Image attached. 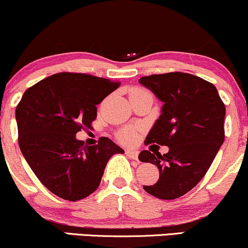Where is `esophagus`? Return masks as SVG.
<instances>
[{
	"instance_id": "34e87169",
	"label": "esophagus",
	"mask_w": 248,
	"mask_h": 248,
	"mask_svg": "<svg viewBox=\"0 0 248 248\" xmlns=\"http://www.w3.org/2000/svg\"><path fill=\"white\" fill-rule=\"evenodd\" d=\"M126 155L128 156V157L133 158V160H138L139 152H138V150H135V149H127L126 150Z\"/></svg>"
}]
</instances>
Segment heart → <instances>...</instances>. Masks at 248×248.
<instances>
[{
    "instance_id": "obj_1",
    "label": "heart",
    "mask_w": 248,
    "mask_h": 248,
    "mask_svg": "<svg viewBox=\"0 0 248 248\" xmlns=\"http://www.w3.org/2000/svg\"><path fill=\"white\" fill-rule=\"evenodd\" d=\"M132 93H138V94H149L147 91L142 90V88H136V90L132 91ZM132 93H130V94H132ZM116 136H118V139L120 141L132 142L136 136V130L134 129V128H130V127L124 128V129H121L120 132L116 134Z\"/></svg>"
}]
</instances>
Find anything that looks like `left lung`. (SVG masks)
<instances>
[{"instance_id": "obj_1", "label": "left lung", "mask_w": 248, "mask_h": 248, "mask_svg": "<svg viewBox=\"0 0 248 248\" xmlns=\"http://www.w3.org/2000/svg\"><path fill=\"white\" fill-rule=\"evenodd\" d=\"M139 81L164 104L144 144L169 147L163 155L140 153L139 160L160 170L158 181L143 189L171 201L197 186L212 164L225 139V105L215 85L190 73L152 75Z\"/></svg>"}]
</instances>
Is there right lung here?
I'll use <instances>...</instances> for the list:
<instances>
[{"label":"right lung","instance_id":"1","mask_svg":"<svg viewBox=\"0 0 248 248\" xmlns=\"http://www.w3.org/2000/svg\"><path fill=\"white\" fill-rule=\"evenodd\" d=\"M120 86L119 81L61 72L28 88L16 107L18 144L42 184L66 201L98 189L108 160L124 154L110 139L87 146L76 134L92 127L96 105Z\"/></svg>","mask_w":248,"mask_h":248}]
</instances>
